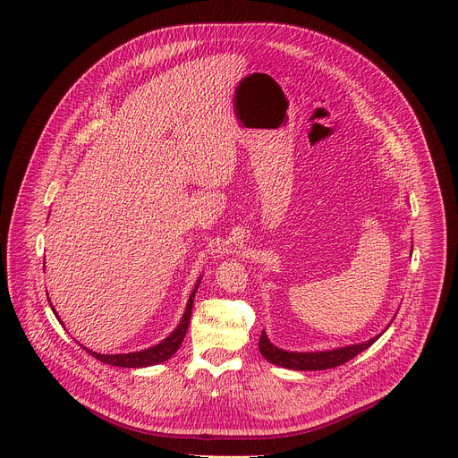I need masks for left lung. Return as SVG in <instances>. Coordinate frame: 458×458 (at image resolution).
<instances>
[{
	"label": "left lung",
	"mask_w": 458,
	"mask_h": 458,
	"mask_svg": "<svg viewBox=\"0 0 458 458\" xmlns=\"http://www.w3.org/2000/svg\"><path fill=\"white\" fill-rule=\"evenodd\" d=\"M411 251H413V248H411ZM380 335H375L373 339L360 343V344H350V346L326 350V352H286V350H281L276 344H272L267 332H263L259 339V352L268 362H272L276 366L297 369V371H317V369H330V368H335V366H341V364L352 360L353 357H357L359 353L368 350Z\"/></svg>",
	"instance_id": "1"
}]
</instances>
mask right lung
Returning <instances> with one entry per match:
<instances>
[{
  "label": "right lung",
  "instance_id": "add662e5",
  "mask_svg": "<svg viewBox=\"0 0 458 458\" xmlns=\"http://www.w3.org/2000/svg\"><path fill=\"white\" fill-rule=\"evenodd\" d=\"M43 268H45V263H43ZM199 283H201V277L198 279V284H195V288L191 290L190 297H188V302H186V310L177 324V328L166 337L163 339L159 344L156 346H150L147 350H141V352H130V353H114V355H105V353H98V352H92L89 348H85L94 359L101 360V362H106L110 366H119V368H147V366H154V364H159V362H165L168 360L179 348H181V343L186 335V330H188V324H190V315H191V306H193V297H195V292H198L199 288ZM52 306V304H50ZM54 315L57 317V320L63 324V320L59 318V315L55 313V310L52 308Z\"/></svg>",
  "mask_w": 458,
  "mask_h": 458
}]
</instances>
